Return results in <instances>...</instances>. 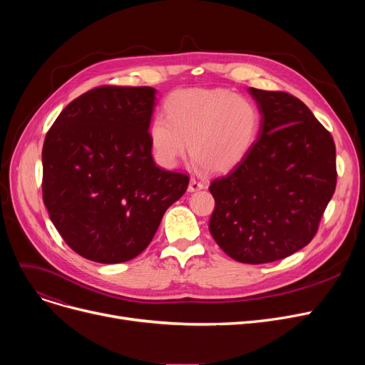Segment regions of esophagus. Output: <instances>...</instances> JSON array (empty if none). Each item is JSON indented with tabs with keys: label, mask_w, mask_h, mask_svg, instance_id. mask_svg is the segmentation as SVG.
I'll return each instance as SVG.
<instances>
[{
	"label": "esophagus",
	"mask_w": 365,
	"mask_h": 365,
	"mask_svg": "<svg viewBox=\"0 0 365 365\" xmlns=\"http://www.w3.org/2000/svg\"><path fill=\"white\" fill-rule=\"evenodd\" d=\"M204 186H205V183L202 180H200L197 178H190L187 189H189V192H197V190L204 189Z\"/></svg>",
	"instance_id": "obj_1"
}]
</instances>
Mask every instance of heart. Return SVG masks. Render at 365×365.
Returning <instances> with one entry per match:
<instances>
[{"instance_id":"obj_1","label":"heart","mask_w":365,"mask_h":365,"mask_svg":"<svg viewBox=\"0 0 365 365\" xmlns=\"http://www.w3.org/2000/svg\"><path fill=\"white\" fill-rule=\"evenodd\" d=\"M164 115L149 125L153 155L165 167L186 153L207 173H225L252 152L260 130L255 103L222 88H187L173 93Z\"/></svg>"}]
</instances>
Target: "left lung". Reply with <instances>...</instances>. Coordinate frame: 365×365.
<instances>
[{
  "label": "left lung",
  "mask_w": 365,
  "mask_h": 365,
  "mask_svg": "<svg viewBox=\"0 0 365 365\" xmlns=\"http://www.w3.org/2000/svg\"><path fill=\"white\" fill-rule=\"evenodd\" d=\"M260 112L257 140L245 160L210 185L208 229L241 263L281 260L308 245L336 189V146L302 101L250 87Z\"/></svg>",
  "instance_id": "left-lung-1"
}]
</instances>
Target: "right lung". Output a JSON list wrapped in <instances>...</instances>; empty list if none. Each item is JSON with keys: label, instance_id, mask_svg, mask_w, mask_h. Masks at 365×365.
Wrapping results in <instances>:
<instances>
[{"label": "right lung", "instance_id": "right-lung-1", "mask_svg": "<svg viewBox=\"0 0 365 365\" xmlns=\"http://www.w3.org/2000/svg\"><path fill=\"white\" fill-rule=\"evenodd\" d=\"M152 87H98L72 101L43 146V200L80 256L123 263L152 241L189 178L157 167L149 125Z\"/></svg>", "mask_w": 365, "mask_h": 365}]
</instances>
